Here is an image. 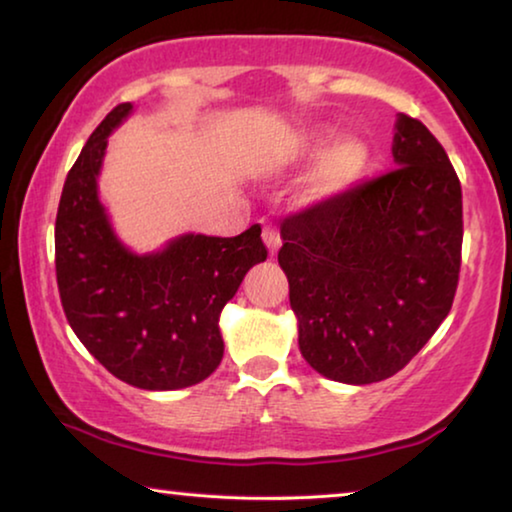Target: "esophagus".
<instances>
[{"label":"esophagus","mask_w":512,"mask_h":512,"mask_svg":"<svg viewBox=\"0 0 512 512\" xmlns=\"http://www.w3.org/2000/svg\"><path fill=\"white\" fill-rule=\"evenodd\" d=\"M263 240H265V245H267V249H270V254L274 256L279 251V247H281V235H279V229L274 224H265L263 226Z\"/></svg>","instance_id":"34e87169"}]
</instances>
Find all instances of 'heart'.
<instances>
[{
    "mask_svg": "<svg viewBox=\"0 0 512 512\" xmlns=\"http://www.w3.org/2000/svg\"><path fill=\"white\" fill-rule=\"evenodd\" d=\"M368 151L359 139H341L322 157L316 176L311 180L313 199L341 194L364 174Z\"/></svg>",
    "mask_w": 512,
    "mask_h": 512,
    "instance_id": "heart-1",
    "label": "heart"
}]
</instances>
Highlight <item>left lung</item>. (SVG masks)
Wrapping results in <instances>:
<instances>
[{
  "label": "left lung",
  "mask_w": 512,
  "mask_h": 512,
  "mask_svg": "<svg viewBox=\"0 0 512 512\" xmlns=\"http://www.w3.org/2000/svg\"><path fill=\"white\" fill-rule=\"evenodd\" d=\"M396 169L281 222L279 265L302 357L329 380H387L451 311L462 261V187L435 135L400 114Z\"/></svg>",
  "instance_id": "1"
}]
</instances>
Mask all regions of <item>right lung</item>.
<instances>
[{"instance_id": "1", "label": "right lung", "mask_w": 512, "mask_h": 512, "mask_svg": "<svg viewBox=\"0 0 512 512\" xmlns=\"http://www.w3.org/2000/svg\"><path fill=\"white\" fill-rule=\"evenodd\" d=\"M132 112L116 105L68 171L54 224L64 313L84 348L132 387L199 384L224 357L219 313L249 267L267 258L261 226L235 238L180 235L157 254L125 249L98 201L107 137Z\"/></svg>"}]
</instances>
